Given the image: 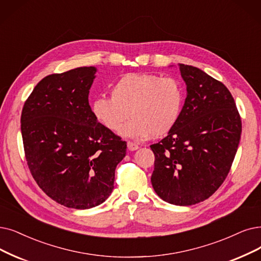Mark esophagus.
Segmentation results:
<instances>
[{"label":"esophagus","mask_w":261,"mask_h":261,"mask_svg":"<svg viewBox=\"0 0 261 261\" xmlns=\"http://www.w3.org/2000/svg\"><path fill=\"white\" fill-rule=\"evenodd\" d=\"M127 149H128L129 151H136V150L139 149V147H138V145H137L136 143L128 141V142H127Z\"/></svg>","instance_id":"esophagus-1"}]
</instances>
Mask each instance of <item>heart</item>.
<instances>
[{"instance_id": "1", "label": "heart", "mask_w": 261, "mask_h": 261, "mask_svg": "<svg viewBox=\"0 0 261 261\" xmlns=\"http://www.w3.org/2000/svg\"><path fill=\"white\" fill-rule=\"evenodd\" d=\"M110 95L92 101L93 117L116 133L130 116L133 120L120 135L132 139L160 137L169 133L180 118L184 100L178 80L152 74L122 76L111 86Z\"/></svg>"}]
</instances>
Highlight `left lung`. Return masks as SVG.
I'll return each instance as SVG.
<instances>
[{"instance_id": "1", "label": "left lung", "mask_w": 261, "mask_h": 261, "mask_svg": "<svg viewBox=\"0 0 261 261\" xmlns=\"http://www.w3.org/2000/svg\"><path fill=\"white\" fill-rule=\"evenodd\" d=\"M186 85L180 118L159 143L152 186L162 199L192 205L212 196L225 181L241 138L242 123L231 93L203 70L179 64Z\"/></svg>"}]
</instances>
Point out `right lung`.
<instances>
[{"label":"right lung","instance_id":"1","mask_svg":"<svg viewBox=\"0 0 261 261\" xmlns=\"http://www.w3.org/2000/svg\"><path fill=\"white\" fill-rule=\"evenodd\" d=\"M97 68L83 66L41 79L24 102L25 159L51 199L86 210L110 196L126 142L93 117L89 93Z\"/></svg>","mask_w":261,"mask_h":261}]
</instances>
